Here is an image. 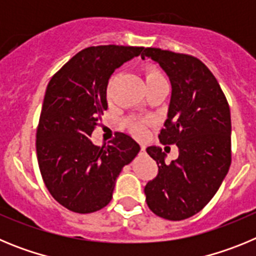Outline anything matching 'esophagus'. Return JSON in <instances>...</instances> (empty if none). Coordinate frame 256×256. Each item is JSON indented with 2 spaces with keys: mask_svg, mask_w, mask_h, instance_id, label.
Masks as SVG:
<instances>
[{
  "mask_svg": "<svg viewBox=\"0 0 256 256\" xmlns=\"http://www.w3.org/2000/svg\"><path fill=\"white\" fill-rule=\"evenodd\" d=\"M144 152H146V148H144V144H142V146H141V151H140V154H141V155H144Z\"/></svg>",
  "mask_w": 256,
  "mask_h": 256,
  "instance_id": "obj_1",
  "label": "esophagus"
}]
</instances>
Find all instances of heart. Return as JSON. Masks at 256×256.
Returning <instances> with one entry per match:
<instances>
[{
	"mask_svg": "<svg viewBox=\"0 0 256 256\" xmlns=\"http://www.w3.org/2000/svg\"><path fill=\"white\" fill-rule=\"evenodd\" d=\"M144 78H146V84H150V83L158 82V80H162L164 76H162V73L156 68L148 66L144 69ZM130 130L133 134L142 137L146 133V123L144 120L133 119V120L130 122Z\"/></svg>",
	"mask_w": 256,
	"mask_h": 256,
	"instance_id": "b5f03b06",
	"label": "heart"
}]
</instances>
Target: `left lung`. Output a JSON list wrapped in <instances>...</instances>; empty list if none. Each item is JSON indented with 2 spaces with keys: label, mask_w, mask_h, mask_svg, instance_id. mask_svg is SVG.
<instances>
[{
  "label": "left lung",
  "mask_w": 256,
  "mask_h": 256,
  "mask_svg": "<svg viewBox=\"0 0 256 256\" xmlns=\"http://www.w3.org/2000/svg\"><path fill=\"white\" fill-rule=\"evenodd\" d=\"M141 58L160 65L172 84L168 119L159 134L162 144H177L180 155L165 164L162 148L148 155L159 173L144 187L152 212L182 220L200 212L216 195L230 165V112L216 76L194 56L144 48Z\"/></svg>",
  "instance_id": "obj_1"
}]
</instances>
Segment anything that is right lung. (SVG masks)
I'll return each instance as SVG.
<instances>
[{"label":"right lung","instance_id":"obj_1","mask_svg":"<svg viewBox=\"0 0 256 256\" xmlns=\"http://www.w3.org/2000/svg\"><path fill=\"white\" fill-rule=\"evenodd\" d=\"M144 47H88L52 76L37 128V159L52 198L70 212L87 214L110 202L124 165L140 144L118 132L102 148L91 134L108 108L106 88L114 70L138 56Z\"/></svg>","mask_w":256,"mask_h":256}]
</instances>
